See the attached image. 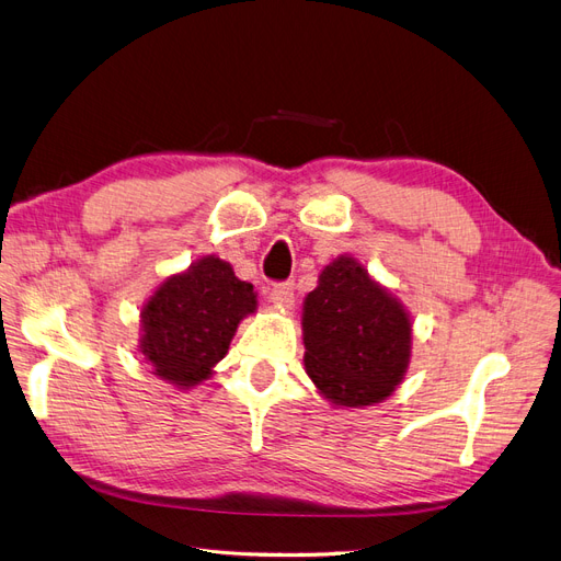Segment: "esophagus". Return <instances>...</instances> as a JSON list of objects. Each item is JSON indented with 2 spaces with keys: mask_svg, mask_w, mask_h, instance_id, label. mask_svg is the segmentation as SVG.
Listing matches in <instances>:
<instances>
[{
  "mask_svg": "<svg viewBox=\"0 0 561 561\" xmlns=\"http://www.w3.org/2000/svg\"><path fill=\"white\" fill-rule=\"evenodd\" d=\"M268 299L280 309H293L295 307V287H293V283H276L268 290Z\"/></svg>",
  "mask_w": 561,
  "mask_h": 561,
  "instance_id": "34e87169",
  "label": "esophagus"
}]
</instances>
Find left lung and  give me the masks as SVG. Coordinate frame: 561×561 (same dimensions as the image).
<instances>
[{
	"instance_id": "left-lung-1",
	"label": "left lung",
	"mask_w": 561,
	"mask_h": 561,
	"mask_svg": "<svg viewBox=\"0 0 561 561\" xmlns=\"http://www.w3.org/2000/svg\"><path fill=\"white\" fill-rule=\"evenodd\" d=\"M304 367L332 404L386 400L412 358V320L367 268L339 254L304 299Z\"/></svg>"
}]
</instances>
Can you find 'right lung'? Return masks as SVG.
Listing matches in <instances>:
<instances>
[{"instance_id":"add662e5","label":"right lung","mask_w":561,"mask_h":561,"mask_svg":"<svg viewBox=\"0 0 561 561\" xmlns=\"http://www.w3.org/2000/svg\"><path fill=\"white\" fill-rule=\"evenodd\" d=\"M257 309L252 285L229 262L208 254L165 278L140 313L142 358L154 375L178 388L210 379L225 358L239 322Z\"/></svg>"}]
</instances>
